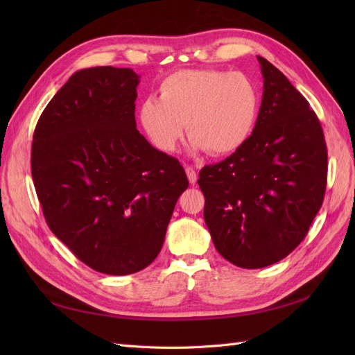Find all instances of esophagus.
<instances>
[{
    "mask_svg": "<svg viewBox=\"0 0 355 355\" xmlns=\"http://www.w3.org/2000/svg\"><path fill=\"white\" fill-rule=\"evenodd\" d=\"M185 173H187V176H188L189 184L194 185L196 182H197V179H198V175H197L196 168H194V167H191V166H187V167H185Z\"/></svg>",
    "mask_w": 355,
    "mask_h": 355,
    "instance_id": "esophagus-1",
    "label": "esophagus"
}]
</instances>
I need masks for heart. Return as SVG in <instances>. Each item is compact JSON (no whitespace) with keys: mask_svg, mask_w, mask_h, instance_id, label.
Returning <instances> with one entry per match:
<instances>
[{"mask_svg":"<svg viewBox=\"0 0 355 355\" xmlns=\"http://www.w3.org/2000/svg\"><path fill=\"white\" fill-rule=\"evenodd\" d=\"M261 111V90L244 72L185 69L171 73L158 89V101L146 99L139 120L149 141L173 153L184 137L196 151L230 155L249 141Z\"/></svg>","mask_w":355,"mask_h":355,"instance_id":"b5f03b06","label":"heart"}]
</instances>
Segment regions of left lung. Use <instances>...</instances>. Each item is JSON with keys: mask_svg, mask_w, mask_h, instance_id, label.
Listing matches in <instances>:
<instances>
[{"mask_svg": "<svg viewBox=\"0 0 355 355\" xmlns=\"http://www.w3.org/2000/svg\"><path fill=\"white\" fill-rule=\"evenodd\" d=\"M257 60L263 94L252 136L198 175L214 247L247 270L272 265L296 249L327 184V149L315 112L282 71Z\"/></svg>", "mask_w": 355, "mask_h": 355, "instance_id": "8db88e82", "label": "left lung"}]
</instances>
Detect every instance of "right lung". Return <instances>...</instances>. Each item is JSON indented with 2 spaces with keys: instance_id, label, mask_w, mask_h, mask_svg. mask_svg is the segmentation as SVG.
Returning <instances> with one entry per match:
<instances>
[{
  "instance_id": "obj_1",
  "label": "right lung",
  "mask_w": 355,
  "mask_h": 355,
  "mask_svg": "<svg viewBox=\"0 0 355 355\" xmlns=\"http://www.w3.org/2000/svg\"><path fill=\"white\" fill-rule=\"evenodd\" d=\"M141 77L130 68L77 71L35 127L31 171L49 228L81 262L110 275L158 256L188 179L135 120Z\"/></svg>"
}]
</instances>
